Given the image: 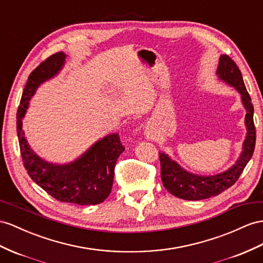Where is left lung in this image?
<instances>
[{"mask_svg": "<svg viewBox=\"0 0 263 263\" xmlns=\"http://www.w3.org/2000/svg\"><path fill=\"white\" fill-rule=\"evenodd\" d=\"M217 74L221 80L232 85L241 94L243 103L247 125V138L243 142V150L232 167L217 176H197L183 170L177 162H174L164 153L160 154L161 179L165 189L174 197L183 200H203L215 197L232 186L238 181L246 165L250 161L255 146V126L253 122V105L251 98L246 89L241 71L233 60L229 55H221Z\"/></svg>", "mask_w": 263, "mask_h": 263, "instance_id": "8db88e82", "label": "left lung"}]
</instances>
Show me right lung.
Returning <instances> with one entry per match:
<instances>
[{
  "label": "right lung",
  "instance_id": "1",
  "mask_svg": "<svg viewBox=\"0 0 263 263\" xmlns=\"http://www.w3.org/2000/svg\"><path fill=\"white\" fill-rule=\"evenodd\" d=\"M65 54L58 52L40 63L29 76L16 113V131L23 165L30 178L51 197L79 205L103 202L111 192L114 167L124 151L118 133L99 140L82 157L65 165L46 162L33 152L24 138L22 118L37 86L62 69Z\"/></svg>",
  "mask_w": 263,
  "mask_h": 263
}]
</instances>
